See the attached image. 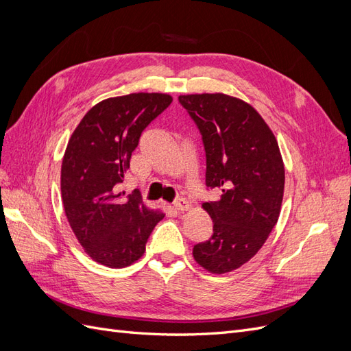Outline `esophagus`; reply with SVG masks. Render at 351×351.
Here are the masks:
<instances>
[{"mask_svg":"<svg viewBox=\"0 0 351 351\" xmlns=\"http://www.w3.org/2000/svg\"><path fill=\"white\" fill-rule=\"evenodd\" d=\"M174 208L180 212H184L189 209V202L184 197H178L174 200Z\"/></svg>","mask_w":351,"mask_h":351,"instance_id":"obj_1","label":"esophagus"}]
</instances>
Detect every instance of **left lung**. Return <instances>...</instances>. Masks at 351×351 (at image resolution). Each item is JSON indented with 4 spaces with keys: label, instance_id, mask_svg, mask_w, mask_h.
Instances as JSON below:
<instances>
[{
    "label": "left lung",
    "instance_id": "obj_1",
    "mask_svg": "<svg viewBox=\"0 0 351 351\" xmlns=\"http://www.w3.org/2000/svg\"><path fill=\"white\" fill-rule=\"evenodd\" d=\"M178 102L202 136L205 184L222 192L202 205L214 232L195 244L193 256L212 274L230 272L259 252L277 224L285 180L280 147L256 110L237 98L202 93Z\"/></svg>",
    "mask_w": 351,
    "mask_h": 351
}]
</instances>
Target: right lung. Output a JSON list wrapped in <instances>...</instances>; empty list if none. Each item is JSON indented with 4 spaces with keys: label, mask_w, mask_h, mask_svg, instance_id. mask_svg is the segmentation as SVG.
<instances>
[{
    "label": "right lung",
    "mask_w": 351,
    "mask_h": 351,
    "mask_svg": "<svg viewBox=\"0 0 351 351\" xmlns=\"http://www.w3.org/2000/svg\"><path fill=\"white\" fill-rule=\"evenodd\" d=\"M173 98L130 93L95 105L73 132L61 167V196L70 227L92 259L110 268L129 267L145 253L161 212L139 193H119L143 130Z\"/></svg>",
    "instance_id": "obj_1"
}]
</instances>
